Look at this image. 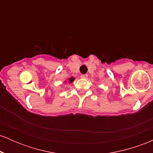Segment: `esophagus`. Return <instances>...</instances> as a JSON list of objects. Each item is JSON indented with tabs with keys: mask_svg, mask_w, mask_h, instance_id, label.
Segmentation results:
<instances>
[{
	"mask_svg": "<svg viewBox=\"0 0 153 153\" xmlns=\"http://www.w3.org/2000/svg\"><path fill=\"white\" fill-rule=\"evenodd\" d=\"M81 77L82 78H84V79H85V78H88V75L87 74H82V75H81Z\"/></svg>",
	"mask_w": 153,
	"mask_h": 153,
	"instance_id": "obj_1",
	"label": "esophagus"
}]
</instances>
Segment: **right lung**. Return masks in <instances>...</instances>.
I'll use <instances>...</instances> for the list:
<instances>
[{"instance_id": "obj_1", "label": "right lung", "mask_w": 153, "mask_h": 153, "mask_svg": "<svg viewBox=\"0 0 153 153\" xmlns=\"http://www.w3.org/2000/svg\"><path fill=\"white\" fill-rule=\"evenodd\" d=\"M74 80H75V78H73V77H71V78H70L69 79H68V80H69L70 82H72Z\"/></svg>"}]
</instances>
